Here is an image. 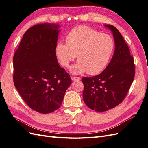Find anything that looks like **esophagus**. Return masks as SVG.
<instances>
[{
  "mask_svg": "<svg viewBox=\"0 0 148 148\" xmlns=\"http://www.w3.org/2000/svg\"><path fill=\"white\" fill-rule=\"evenodd\" d=\"M71 78L73 80V81H79V80L81 79V78H80L79 77H71Z\"/></svg>",
  "mask_w": 148,
  "mask_h": 148,
  "instance_id": "obj_1",
  "label": "esophagus"
}]
</instances>
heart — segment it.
<instances>
[{"mask_svg":"<svg viewBox=\"0 0 148 148\" xmlns=\"http://www.w3.org/2000/svg\"><path fill=\"white\" fill-rule=\"evenodd\" d=\"M66 44L58 42L56 53L60 64L69 68L77 55L78 60L71 68L75 74L86 72L93 75L104 70L114 50L115 43L109 34L85 26H79L67 34Z\"/></svg>","mask_w":148,"mask_h":148,"instance_id":"b5f03b06","label":"heart"}]
</instances>
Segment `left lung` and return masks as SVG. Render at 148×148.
Returning <instances> with one entry per match:
<instances>
[{"label": "left lung", "mask_w": 148, "mask_h": 148, "mask_svg": "<svg viewBox=\"0 0 148 148\" xmlns=\"http://www.w3.org/2000/svg\"><path fill=\"white\" fill-rule=\"evenodd\" d=\"M113 33L115 51L109 65L99 75L84 77L83 101L96 112H104L118 106L126 97L135 77L134 60L127 44L119 30L104 25Z\"/></svg>", "instance_id": "8db88e82"}]
</instances>
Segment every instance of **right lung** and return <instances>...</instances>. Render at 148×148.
I'll return each instance as SVG.
<instances>
[{
	"label": "right lung",
	"mask_w": 148,
	"mask_h": 148,
	"mask_svg": "<svg viewBox=\"0 0 148 148\" xmlns=\"http://www.w3.org/2000/svg\"><path fill=\"white\" fill-rule=\"evenodd\" d=\"M59 25L38 24L25 33L13 59V83L31 109L49 114L59 109L71 83L56 53Z\"/></svg>",
	"instance_id": "add662e5"
}]
</instances>
